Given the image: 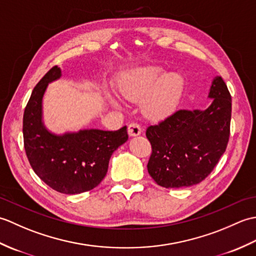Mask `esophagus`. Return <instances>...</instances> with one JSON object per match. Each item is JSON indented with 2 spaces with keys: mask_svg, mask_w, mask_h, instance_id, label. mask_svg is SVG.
I'll list each match as a JSON object with an SVG mask.
<instances>
[{
  "mask_svg": "<svg viewBox=\"0 0 256 256\" xmlns=\"http://www.w3.org/2000/svg\"><path fill=\"white\" fill-rule=\"evenodd\" d=\"M128 131L130 136H138V135L142 133V128H140V124L133 122L131 124H128Z\"/></svg>",
  "mask_w": 256,
  "mask_h": 256,
  "instance_id": "34e87169",
  "label": "esophagus"
}]
</instances>
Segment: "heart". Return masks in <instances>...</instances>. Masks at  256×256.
<instances>
[{
	"instance_id": "heart-1",
	"label": "heart",
	"mask_w": 256,
	"mask_h": 256,
	"mask_svg": "<svg viewBox=\"0 0 256 256\" xmlns=\"http://www.w3.org/2000/svg\"><path fill=\"white\" fill-rule=\"evenodd\" d=\"M118 90L123 99L140 102L142 112L150 120H162L174 111L184 90V81L176 74H165L164 69L146 66L124 74L118 81ZM111 104L118 106L113 96Z\"/></svg>"
}]
</instances>
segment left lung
<instances>
[{"label": "left lung", "mask_w": 256, "mask_h": 256, "mask_svg": "<svg viewBox=\"0 0 256 256\" xmlns=\"http://www.w3.org/2000/svg\"><path fill=\"white\" fill-rule=\"evenodd\" d=\"M206 110H178L146 130L152 145L150 177L165 188L197 184L226 152L230 136L232 101L220 76L212 80Z\"/></svg>", "instance_id": "8db88e82"}]
</instances>
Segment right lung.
Wrapping results in <instances>:
<instances>
[{"label": "right lung", "instance_id": "1", "mask_svg": "<svg viewBox=\"0 0 256 256\" xmlns=\"http://www.w3.org/2000/svg\"><path fill=\"white\" fill-rule=\"evenodd\" d=\"M52 67L34 88L24 111V148L36 175L58 192L78 194L96 188L106 177L108 160L128 138L126 126L118 131L84 128L55 134L42 120V98L47 86L60 79Z\"/></svg>", "mask_w": 256, "mask_h": 256}]
</instances>
